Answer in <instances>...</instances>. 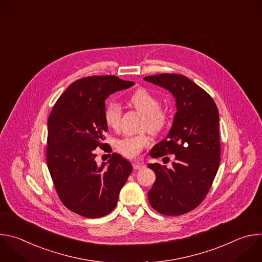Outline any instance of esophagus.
<instances>
[{
  "label": "esophagus",
  "instance_id": "1",
  "mask_svg": "<svg viewBox=\"0 0 262 262\" xmlns=\"http://www.w3.org/2000/svg\"><path fill=\"white\" fill-rule=\"evenodd\" d=\"M133 167H134L135 170H140V169L145 168V165H144V163H142V162H135V163L133 164Z\"/></svg>",
  "mask_w": 262,
  "mask_h": 262
}]
</instances>
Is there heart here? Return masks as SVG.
<instances>
[{
  "mask_svg": "<svg viewBox=\"0 0 262 262\" xmlns=\"http://www.w3.org/2000/svg\"><path fill=\"white\" fill-rule=\"evenodd\" d=\"M129 101L132 105L145 117L144 126L149 133L154 135L160 133L167 122V116L162 112L160 99L149 91L140 88L136 90ZM105 124L112 128L117 129L120 125L121 107L117 102L112 101L104 108ZM149 145V139L146 136H129L119 140L116 144L118 151L126 158L138 157L143 149Z\"/></svg>",
  "mask_w": 262,
  "mask_h": 262,
  "instance_id": "b5f03b06",
  "label": "heart"
}]
</instances>
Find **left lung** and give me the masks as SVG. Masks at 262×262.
I'll use <instances>...</instances> for the list:
<instances>
[{
    "label": "left lung",
    "instance_id": "8db88e82",
    "mask_svg": "<svg viewBox=\"0 0 262 262\" xmlns=\"http://www.w3.org/2000/svg\"><path fill=\"white\" fill-rule=\"evenodd\" d=\"M144 80L169 90L177 107L168 136L150 150L155 159L174 155V162L171 169L148 164L157 176L148 200L162 214L180 215L204 200L217 172L219 111L211 96L182 74L162 73Z\"/></svg>",
    "mask_w": 262,
    "mask_h": 262
}]
</instances>
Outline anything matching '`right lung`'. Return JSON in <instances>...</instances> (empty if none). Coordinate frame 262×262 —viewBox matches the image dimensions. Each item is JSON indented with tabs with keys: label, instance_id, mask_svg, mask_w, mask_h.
<instances>
[{
	"label": "right lung",
	"instance_id": "1",
	"mask_svg": "<svg viewBox=\"0 0 262 262\" xmlns=\"http://www.w3.org/2000/svg\"><path fill=\"white\" fill-rule=\"evenodd\" d=\"M134 84L115 76L83 78L68 86L51 112L48 168L62 203L80 215L94 219L110 213L133 171L118 154L100 166L95 158L96 148L106 146L104 100Z\"/></svg>",
	"mask_w": 262,
	"mask_h": 262
}]
</instances>
